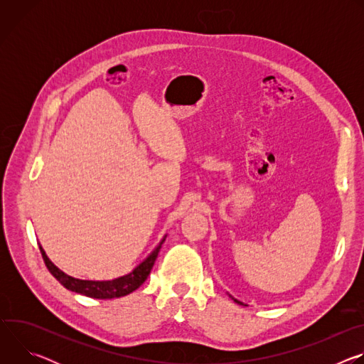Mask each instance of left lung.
Returning a JSON list of instances; mask_svg holds the SVG:
<instances>
[{
    "mask_svg": "<svg viewBox=\"0 0 364 364\" xmlns=\"http://www.w3.org/2000/svg\"><path fill=\"white\" fill-rule=\"evenodd\" d=\"M229 296H230V298H232V299H233V301H235V302H236V304H239V305H245V304H243V302H242V301H237V299H235V298H233V296H232V295H229Z\"/></svg>",
    "mask_w": 364,
    "mask_h": 364,
    "instance_id": "1",
    "label": "left lung"
}]
</instances>
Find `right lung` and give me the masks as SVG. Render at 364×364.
<instances>
[{
    "label": "right lung",
    "instance_id": "right-lung-1",
    "mask_svg": "<svg viewBox=\"0 0 364 364\" xmlns=\"http://www.w3.org/2000/svg\"><path fill=\"white\" fill-rule=\"evenodd\" d=\"M167 235L161 239V242L157 245L144 261L134 268L129 274L111 279V281H89V279H79V278H73L68 274H65L63 271H60L53 262L50 261L47 257L44 249L40 245V252L43 256V261L47 267V269L50 271V274L53 275L66 289L86 295L89 298H96V299H112V298H119V296H125L131 292H134L136 288H139L145 279L148 278L155 259L159 256V252L161 249V245L164 243Z\"/></svg>",
    "mask_w": 364,
    "mask_h": 364
}]
</instances>
